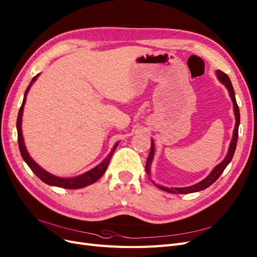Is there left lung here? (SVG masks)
<instances>
[{
    "mask_svg": "<svg viewBox=\"0 0 257 257\" xmlns=\"http://www.w3.org/2000/svg\"><path fill=\"white\" fill-rule=\"evenodd\" d=\"M216 77H217L218 81L221 82V83L225 86V88H227L228 91H229V96H230V98L232 100L234 116H235V126H234L233 136H232V140L230 142V147H229L227 155H225L224 159L220 163H218L217 166L211 171V173L209 174V175L206 178H204L201 181H199V182H197V183L193 184V186L184 187V188H171L170 189V188H166V187H163V186H160V184H156L155 182L153 181L154 184H155V186L158 189H160L162 191H166V192H169V193H174V194H188V193L199 192V191H202L204 189H207V188H209L211 186V184H213L215 181H216L219 178V176L221 175L222 172L224 171V169L227 168V166L231 162V160L233 158L236 146H237V139H238V126H239V122H240L239 108H238L237 103H236L234 88L232 86L231 80L228 77V75H225L224 73H222L221 70L218 69V70H216ZM154 155H155V145H154V141L151 139V151H150V155L148 157L147 164H146V171H147V173L149 174V175H151V164L153 162Z\"/></svg>",
    "mask_w": 257,
    "mask_h": 257,
    "instance_id": "8db88e82",
    "label": "left lung"
}]
</instances>
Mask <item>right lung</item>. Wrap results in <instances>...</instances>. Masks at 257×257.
Returning a JSON list of instances; mask_svg holds the SVG:
<instances>
[{
    "label": "right lung",
    "instance_id": "1",
    "mask_svg": "<svg viewBox=\"0 0 257 257\" xmlns=\"http://www.w3.org/2000/svg\"><path fill=\"white\" fill-rule=\"evenodd\" d=\"M40 76V74H38L37 76H35L30 82L28 87L25 90L24 94V99L22 102V105L20 107L19 114H18V119H17V131H18V142H19V149H20V153H21L22 158L24 159V161L27 163V166L30 168L36 175L42 180L43 182H45L48 186H53V187H58V188H63V189H70V190H75V189H80V188H84L89 186V184L96 182L102 175H103L104 172L106 171L108 163L110 161V158L114 154L117 146L119 145V141L115 143V146L112 147L110 153L108 155L102 160L98 166H96L95 168H93L91 170L81 174V175L78 176H74V177H59L56 175H53L49 172L45 171L43 168H41L39 164L29 156V154L26 150L25 143H24V138H23V134H22V116H23V110H24V105L26 102V97L28 91L32 87V85L35 83V81L38 79V77Z\"/></svg>",
    "mask_w": 257,
    "mask_h": 257
}]
</instances>
